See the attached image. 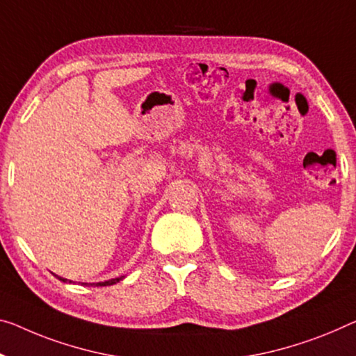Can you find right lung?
Here are the masks:
<instances>
[{
	"mask_svg": "<svg viewBox=\"0 0 356 356\" xmlns=\"http://www.w3.org/2000/svg\"><path fill=\"white\" fill-rule=\"evenodd\" d=\"M60 278V277H58ZM124 277H118V278H111V280H108V282H100V283H90V285H97V286H109V285H114V283H118V282H121ZM60 280L62 282H67L65 280V278H60ZM86 285V283H84Z\"/></svg>",
	"mask_w": 356,
	"mask_h": 356,
	"instance_id": "1",
	"label": "right lung"
}]
</instances>
